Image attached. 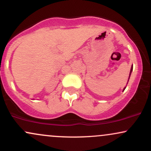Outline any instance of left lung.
Returning <instances> with one entry per match:
<instances>
[{
  "mask_svg": "<svg viewBox=\"0 0 151 151\" xmlns=\"http://www.w3.org/2000/svg\"><path fill=\"white\" fill-rule=\"evenodd\" d=\"M132 71H133V65L131 66V71H130V74H129V78H130V76H131V72H132ZM129 80H128V81H129ZM127 84H128V82H127ZM126 87H124V89H123V91H124V90H125V89H126Z\"/></svg>",
  "mask_w": 151,
  "mask_h": 151,
  "instance_id": "left-lung-1",
  "label": "left lung"
}]
</instances>
